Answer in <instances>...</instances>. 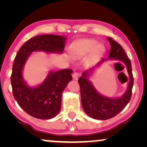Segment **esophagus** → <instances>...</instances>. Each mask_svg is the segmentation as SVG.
I'll return each instance as SVG.
<instances>
[{"label": "esophagus", "mask_w": 147, "mask_h": 147, "mask_svg": "<svg viewBox=\"0 0 147 147\" xmlns=\"http://www.w3.org/2000/svg\"><path fill=\"white\" fill-rule=\"evenodd\" d=\"M80 74L78 73V72H75V73H74V74H73L74 80H78V78H79V77H80Z\"/></svg>", "instance_id": "34e87169"}]
</instances>
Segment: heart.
<instances>
[{"instance_id":"heart-1","label":"heart","mask_w":147,"mask_h":147,"mask_svg":"<svg viewBox=\"0 0 147 147\" xmlns=\"http://www.w3.org/2000/svg\"><path fill=\"white\" fill-rule=\"evenodd\" d=\"M104 47L102 44H98L93 39H84L78 41L71 45L69 52L75 57H82L94 51L95 53H100L104 51Z\"/></svg>"}]
</instances>
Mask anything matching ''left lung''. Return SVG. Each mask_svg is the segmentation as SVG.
Wrapping results in <instances>:
<instances>
[{
    "mask_svg": "<svg viewBox=\"0 0 147 147\" xmlns=\"http://www.w3.org/2000/svg\"><path fill=\"white\" fill-rule=\"evenodd\" d=\"M111 48L108 58H102L94 67L86 69L78 80L81 92L82 105L88 116L97 120H108L120 113L130 100L134 84L131 62L123 48L112 38L108 37ZM110 60L120 61L126 66L129 74L128 87L125 92L120 97L110 98L100 94L89 80L96 68L102 63Z\"/></svg>",
    "mask_w": 147,
    "mask_h": 147,
    "instance_id": "1",
    "label": "left lung"
}]
</instances>
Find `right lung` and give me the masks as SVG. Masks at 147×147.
<instances>
[{
    "mask_svg": "<svg viewBox=\"0 0 147 147\" xmlns=\"http://www.w3.org/2000/svg\"><path fill=\"white\" fill-rule=\"evenodd\" d=\"M67 37L41 35L28 40L19 49L13 65L11 81L13 94L24 111L34 118L49 120L55 117L61 109V95L72 80L71 69L50 70L43 82L30 86L23 78L25 65L32 53H63Z\"/></svg>",
    "mask_w": 147,
    "mask_h": 147,
    "instance_id": "right-lung-1",
    "label": "right lung"
}]
</instances>
